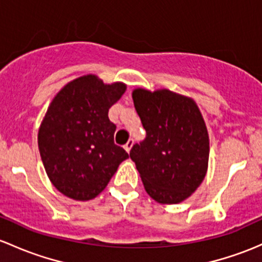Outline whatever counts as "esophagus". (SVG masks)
<instances>
[{"label":"esophagus","mask_w":262,"mask_h":262,"mask_svg":"<svg viewBox=\"0 0 262 262\" xmlns=\"http://www.w3.org/2000/svg\"><path fill=\"white\" fill-rule=\"evenodd\" d=\"M133 144H134V140L133 139H129L128 142H126V144L124 145V149L126 150V152H130V149H132V147H133Z\"/></svg>","instance_id":"esophagus-1"}]
</instances>
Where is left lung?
Here are the masks:
<instances>
[{
	"label": "left lung",
	"mask_w": 262,
	"mask_h": 262,
	"mask_svg": "<svg viewBox=\"0 0 262 262\" xmlns=\"http://www.w3.org/2000/svg\"><path fill=\"white\" fill-rule=\"evenodd\" d=\"M133 100L147 136L132 147V161L153 200L180 203L207 172L210 140L202 114L192 99L166 89H136Z\"/></svg>",
	"instance_id": "obj_1"
}]
</instances>
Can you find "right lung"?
<instances>
[{
  "instance_id": "obj_1",
  "label": "right lung",
  "mask_w": 262,
  "mask_h": 262,
  "mask_svg": "<svg viewBox=\"0 0 262 262\" xmlns=\"http://www.w3.org/2000/svg\"><path fill=\"white\" fill-rule=\"evenodd\" d=\"M125 92L86 75L65 85L51 101L38 129V150L55 187L76 201L103 191L129 154L114 143L117 125L108 112Z\"/></svg>"
}]
</instances>
